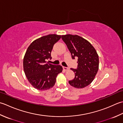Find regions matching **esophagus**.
Returning <instances> with one entry per match:
<instances>
[{"mask_svg": "<svg viewBox=\"0 0 123 123\" xmlns=\"http://www.w3.org/2000/svg\"><path fill=\"white\" fill-rule=\"evenodd\" d=\"M63 69L65 70V71H67V70L69 69V68H68V67H63Z\"/></svg>", "mask_w": 123, "mask_h": 123, "instance_id": "esophagus-1", "label": "esophagus"}]
</instances>
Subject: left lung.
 <instances>
[{
  "label": "left lung",
  "mask_w": 123,
  "mask_h": 123,
  "mask_svg": "<svg viewBox=\"0 0 123 123\" xmlns=\"http://www.w3.org/2000/svg\"><path fill=\"white\" fill-rule=\"evenodd\" d=\"M72 55V58L77 59L76 69L71 68L75 73V77L68 82L76 88H83L94 80L99 69V56L94 48L86 40L77 35L62 36Z\"/></svg>",
  "instance_id": "1"
}]
</instances>
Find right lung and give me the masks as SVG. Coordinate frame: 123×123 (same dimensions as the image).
<instances>
[{"label":"right lung","instance_id":"add662e5","mask_svg":"<svg viewBox=\"0 0 123 123\" xmlns=\"http://www.w3.org/2000/svg\"><path fill=\"white\" fill-rule=\"evenodd\" d=\"M61 36L49 34L34 40L27 49L23 59L24 73L29 82L39 90L51 88L56 83V77L62 72L60 65L49 64L54 44Z\"/></svg>","mask_w":123,"mask_h":123}]
</instances>
